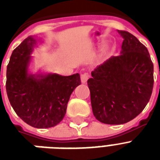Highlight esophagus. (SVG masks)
<instances>
[{"label":"esophagus","mask_w":160,"mask_h":160,"mask_svg":"<svg viewBox=\"0 0 160 160\" xmlns=\"http://www.w3.org/2000/svg\"><path fill=\"white\" fill-rule=\"evenodd\" d=\"M88 78H89V75H88L87 73H84V74L80 75V80H81V82L83 84H85V83L87 82Z\"/></svg>","instance_id":"esophagus-1"}]
</instances>
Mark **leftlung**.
<instances>
[{"label":"left lung","mask_w":160,"mask_h":160,"mask_svg":"<svg viewBox=\"0 0 160 160\" xmlns=\"http://www.w3.org/2000/svg\"><path fill=\"white\" fill-rule=\"evenodd\" d=\"M121 52L91 72L87 81L93 114L101 123L122 124L139 115L149 101L154 86V65L147 48L128 31Z\"/></svg>","instance_id":"left-lung-1"}]
</instances>
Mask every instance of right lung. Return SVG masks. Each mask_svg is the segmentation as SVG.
<instances>
[{"label":"right lung","instance_id":"obj_1","mask_svg":"<svg viewBox=\"0 0 160 160\" xmlns=\"http://www.w3.org/2000/svg\"><path fill=\"white\" fill-rule=\"evenodd\" d=\"M37 41L25 39L13 51L6 69V93L16 114L26 124L44 129L57 125L65 117L68 101L81 84L80 75L64 76L29 71Z\"/></svg>","mask_w":160,"mask_h":160}]
</instances>
